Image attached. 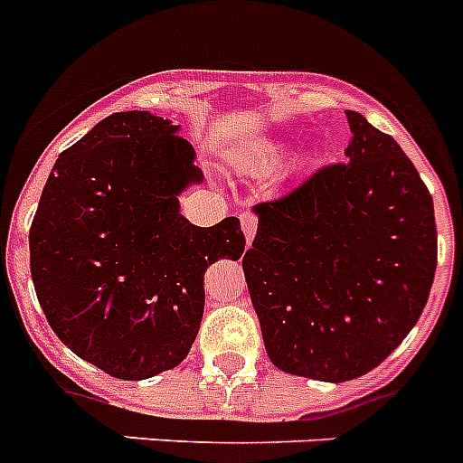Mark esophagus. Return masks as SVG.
Masks as SVG:
<instances>
[{"instance_id":"34e87169","label":"esophagus","mask_w":463,"mask_h":463,"mask_svg":"<svg viewBox=\"0 0 463 463\" xmlns=\"http://www.w3.org/2000/svg\"><path fill=\"white\" fill-rule=\"evenodd\" d=\"M258 224H260V220L255 213H250V211L241 213V227H243V234H246L248 243H250V241L255 239V234H258Z\"/></svg>"}]
</instances>
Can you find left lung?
<instances>
[{"instance_id":"1","label":"left lung","mask_w":463,"mask_h":463,"mask_svg":"<svg viewBox=\"0 0 463 463\" xmlns=\"http://www.w3.org/2000/svg\"><path fill=\"white\" fill-rule=\"evenodd\" d=\"M346 161L255 205L243 255L264 346L321 382L370 373L420 321L438 264L433 199L391 136L346 109Z\"/></svg>"}]
</instances>
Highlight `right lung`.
Here are the masks:
<instances>
[{"mask_svg": "<svg viewBox=\"0 0 463 463\" xmlns=\"http://www.w3.org/2000/svg\"><path fill=\"white\" fill-rule=\"evenodd\" d=\"M194 147L149 112H114L58 156L30 227V271L53 333L117 379L187 358L203 274L239 260V217L196 227L177 194L199 183Z\"/></svg>", "mask_w": 463, "mask_h": 463, "instance_id": "add662e5", "label": "right lung"}]
</instances>
